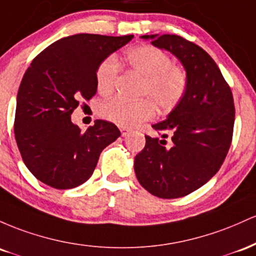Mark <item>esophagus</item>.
Masks as SVG:
<instances>
[{
	"instance_id": "esophagus-1",
	"label": "esophagus",
	"mask_w": 256,
	"mask_h": 256,
	"mask_svg": "<svg viewBox=\"0 0 256 256\" xmlns=\"http://www.w3.org/2000/svg\"><path fill=\"white\" fill-rule=\"evenodd\" d=\"M120 134H122V136H128V134H129V133H130V132H132V130H130V129H127V128H123V127H122V128H120Z\"/></svg>"
}]
</instances>
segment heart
I'll return each mask as SVG.
<instances>
[{
  "label": "heart",
  "instance_id": "heart-1",
  "mask_svg": "<svg viewBox=\"0 0 256 256\" xmlns=\"http://www.w3.org/2000/svg\"><path fill=\"white\" fill-rule=\"evenodd\" d=\"M126 62L142 77L139 96L146 98L136 102L122 98L108 100L100 108L104 118L123 127H133L154 116V105L166 112L182 102L188 90V74L174 65L173 59L164 50L154 46H139L126 54ZM118 71V62L112 56L100 64L96 76L100 93L106 96L114 90Z\"/></svg>",
  "mask_w": 256,
  "mask_h": 256
}]
</instances>
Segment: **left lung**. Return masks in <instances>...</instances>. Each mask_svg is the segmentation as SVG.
Returning a JSON list of instances; mask_svg holds the SVG:
<instances>
[{
	"label": "left lung",
	"instance_id": "left-lung-1",
	"mask_svg": "<svg viewBox=\"0 0 256 256\" xmlns=\"http://www.w3.org/2000/svg\"><path fill=\"white\" fill-rule=\"evenodd\" d=\"M154 47L180 60L188 84L185 96L166 120L152 128L162 138L145 136L134 160L140 185L160 198H179L208 182L231 145L234 105L231 88L204 50L176 35H144ZM171 136V142L165 139Z\"/></svg>",
	"mask_w": 256,
	"mask_h": 256
}]
</instances>
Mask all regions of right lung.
<instances>
[{"mask_svg":"<svg viewBox=\"0 0 256 256\" xmlns=\"http://www.w3.org/2000/svg\"><path fill=\"white\" fill-rule=\"evenodd\" d=\"M133 37L68 36L28 66L16 96L14 134L25 166L40 182L58 190L80 186L92 176L102 151L120 136L104 120L81 132L71 114L80 100L96 96L100 64Z\"/></svg>","mask_w":256,"mask_h":256,"instance_id":"add662e5","label":"right lung"}]
</instances>
